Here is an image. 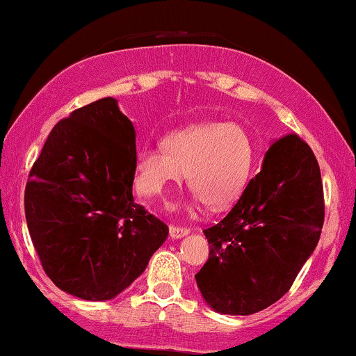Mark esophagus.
Wrapping results in <instances>:
<instances>
[{"instance_id": "34e87169", "label": "esophagus", "mask_w": 356, "mask_h": 356, "mask_svg": "<svg viewBox=\"0 0 356 356\" xmlns=\"http://www.w3.org/2000/svg\"><path fill=\"white\" fill-rule=\"evenodd\" d=\"M191 232V229L189 227H179V226H169V234H170V238L172 239H179V238H182V236H186V234H189Z\"/></svg>"}]
</instances>
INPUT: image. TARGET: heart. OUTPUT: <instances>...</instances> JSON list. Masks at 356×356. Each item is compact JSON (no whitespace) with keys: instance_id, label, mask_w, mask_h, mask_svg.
Segmentation results:
<instances>
[{"instance_id":"b5f03b06","label":"heart","mask_w":356,"mask_h":356,"mask_svg":"<svg viewBox=\"0 0 356 356\" xmlns=\"http://www.w3.org/2000/svg\"><path fill=\"white\" fill-rule=\"evenodd\" d=\"M252 159L254 144L243 125L202 122L170 134L164 149L138 150L137 187L147 197H157L181 182L187 170L195 199L224 209L243 194Z\"/></svg>"}]
</instances>
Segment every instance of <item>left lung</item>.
Instances as JSON below:
<instances>
[{
  "label": "left lung",
  "instance_id": "left-lung-1",
  "mask_svg": "<svg viewBox=\"0 0 356 356\" xmlns=\"http://www.w3.org/2000/svg\"><path fill=\"white\" fill-rule=\"evenodd\" d=\"M325 195L316 157L296 134L264 154L238 202L204 229L209 259L195 275L204 300L224 314H251L291 288L320 241Z\"/></svg>",
  "mask_w": 356,
  "mask_h": 356
}]
</instances>
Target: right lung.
<instances>
[{"label":"right lung","mask_w":356,"mask_h":356,"mask_svg":"<svg viewBox=\"0 0 356 356\" xmlns=\"http://www.w3.org/2000/svg\"><path fill=\"white\" fill-rule=\"evenodd\" d=\"M136 169V130L112 97L53 127L28 175L24 214L40 263L60 289L112 300L167 239V224L134 202Z\"/></svg>","instance_id":"right-lung-1"}]
</instances>
